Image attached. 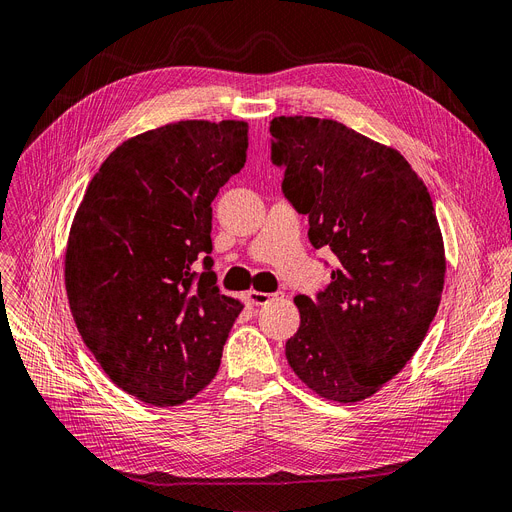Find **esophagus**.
Masks as SVG:
<instances>
[{
	"label": "esophagus",
	"instance_id": "esophagus-1",
	"mask_svg": "<svg viewBox=\"0 0 512 512\" xmlns=\"http://www.w3.org/2000/svg\"><path fill=\"white\" fill-rule=\"evenodd\" d=\"M283 296H285L283 292H273V294H269V292H256V290L248 292V298H250V302H252V304H256V306L269 304L271 300H277V298H283Z\"/></svg>",
	"mask_w": 512,
	"mask_h": 512
}]
</instances>
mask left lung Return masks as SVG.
I'll return each instance as SVG.
<instances>
[{
    "label": "left lung",
    "mask_w": 512,
    "mask_h": 512,
    "mask_svg": "<svg viewBox=\"0 0 512 512\" xmlns=\"http://www.w3.org/2000/svg\"><path fill=\"white\" fill-rule=\"evenodd\" d=\"M271 161L313 248L336 256L332 281L294 298L285 357L317 395L357 403L403 370L437 315L445 256L431 195L401 153L334 119L275 117Z\"/></svg>",
    "instance_id": "1"
}]
</instances>
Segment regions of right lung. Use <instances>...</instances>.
I'll return each instance as SVG.
<instances>
[{
    "label": "right lung",
    "mask_w": 512,
    "mask_h": 512,
    "mask_svg": "<svg viewBox=\"0 0 512 512\" xmlns=\"http://www.w3.org/2000/svg\"><path fill=\"white\" fill-rule=\"evenodd\" d=\"M245 153V121H176L119 145L79 203L71 313L105 374L140 401L180 405L218 372L243 306L216 285L212 201Z\"/></svg>",
    "instance_id": "obj_1"
}]
</instances>
